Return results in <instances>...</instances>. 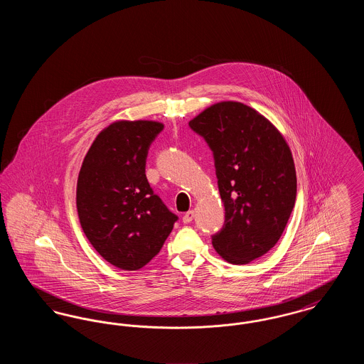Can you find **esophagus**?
<instances>
[{
    "mask_svg": "<svg viewBox=\"0 0 364 364\" xmlns=\"http://www.w3.org/2000/svg\"><path fill=\"white\" fill-rule=\"evenodd\" d=\"M193 215H195V213H193V210H190V211H187L184 215H183V223L184 224H190L191 221L193 220Z\"/></svg>",
    "mask_w": 364,
    "mask_h": 364,
    "instance_id": "34e87169",
    "label": "esophagus"
}]
</instances>
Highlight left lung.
I'll return each instance as SVG.
<instances>
[{
  "mask_svg": "<svg viewBox=\"0 0 364 364\" xmlns=\"http://www.w3.org/2000/svg\"><path fill=\"white\" fill-rule=\"evenodd\" d=\"M214 156L225 224L213 247L226 262L245 264L279 240L296 200L288 143L255 109L233 101L211 105L190 122Z\"/></svg>",
  "mask_w": 364,
  "mask_h": 364,
  "instance_id": "8db88e82",
  "label": "left lung"
}]
</instances>
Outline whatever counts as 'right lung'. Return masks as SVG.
<instances>
[{
    "label": "right lung",
    "instance_id": "add662e5",
    "mask_svg": "<svg viewBox=\"0 0 364 364\" xmlns=\"http://www.w3.org/2000/svg\"><path fill=\"white\" fill-rule=\"evenodd\" d=\"M162 129L149 120L110 124L92 141L77 177L82 229L97 252L122 270L153 259L177 221L146 177L150 144Z\"/></svg>",
    "mask_w": 364,
    "mask_h": 364
}]
</instances>
